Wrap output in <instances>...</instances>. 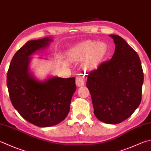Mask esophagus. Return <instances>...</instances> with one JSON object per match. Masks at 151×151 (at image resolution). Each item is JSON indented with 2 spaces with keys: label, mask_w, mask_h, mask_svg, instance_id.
I'll use <instances>...</instances> for the list:
<instances>
[{
  "label": "esophagus",
  "mask_w": 151,
  "mask_h": 151,
  "mask_svg": "<svg viewBox=\"0 0 151 151\" xmlns=\"http://www.w3.org/2000/svg\"><path fill=\"white\" fill-rule=\"evenodd\" d=\"M76 85L78 87H81L84 85V78H82V76H78L76 78Z\"/></svg>",
  "instance_id": "34e87169"
}]
</instances>
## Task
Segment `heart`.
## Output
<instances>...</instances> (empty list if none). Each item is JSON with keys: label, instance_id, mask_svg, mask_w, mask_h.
Instances as JSON below:
<instances>
[{"label": "heart", "instance_id": "b5f03b06", "mask_svg": "<svg viewBox=\"0 0 151 151\" xmlns=\"http://www.w3.org/2000/svg\"><path fill=\"white\" fill-rule=\"evenodd\" d=\"M73 51L77 60H86L85 67L87 69L94 70L107 55L109 47L105 42L86 40L75 45Z\"/></svg>", "mask_w": 151, "mask_h": 151}]
</instances>
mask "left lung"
Listing matches in <instances>:
<instances>
[{"label": "left lung", "mask_w": 151, "mask_h": 151, "mask_svg": "<svg viewBox=\"0 0 151 151\" xmlns=\"http://www.w3.org/2000/svg\"><path fill=\"white\" fill-rule=\"evenodd\" d=\"M109 36L115 44L114 55L89 73L86 86L97 119L119 124L139 105L144 76L137 52L119 35Z\"/></svg>", "instance_id": "8db88e82"}]
</instances>
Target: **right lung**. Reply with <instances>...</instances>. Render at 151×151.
I'll return each instance as SVG.
<instances>
[{"instance_id":"1","label":"right lung","mask_w":151,"mask_h":151,"mask_svg":"<svg viewBox=\"0 0 151 151\" xmlns=\"http://www.w3.org/2000/svg\"><path fill=\"white\" fill-rule=\"evenodd\" d=\"M51 41V38L46 37L27 42L14 55L7 73L14 107L23 119L38 127L54 126L65 119L76 89L75 77L52 76L39 81L29 72L30 56Z\"/></svg>"}]
</instances>
